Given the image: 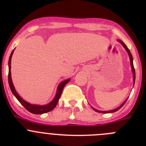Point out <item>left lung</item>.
<instances>
[{
    "label": "left lung",
    "mask_w": 146,
    "mask_h": 146,
    "mask_svg": "<svg viewBox=\"0 0 146 146\" xmlns=\"http://www.w3.org/2000/svg\"><path fill=\"white\" fill-rule=\"evenodd\" d=\"M118 41L121 43V44L123 46L124 48L125 49V50H126V51L128 52V56H129V57H130V61H131V68H132L133 74V83H135V68H134V66H133V56H132V55H131V52H130L129 49L128 48V47H127V46H126V45H125V43H123V42L121 41V40H118ZM127 100H128V98H127L126 100H125V101H124L123 103L122 104H121V106H119V107L117 108H115V109H113V110H111V111H98V110H96V109L93 108V110H94L95 111H96V112L101 113H113V112H115V111H118V110H119V109L121 108H122L123 106V105L125 103V102L127 101Z\"/></svg>",
    "instance_id": "left-lung-1"
}]
</instances>
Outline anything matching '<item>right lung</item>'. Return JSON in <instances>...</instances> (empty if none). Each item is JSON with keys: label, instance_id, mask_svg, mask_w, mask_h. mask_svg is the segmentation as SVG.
Listing matches in <instances>:
<instances>
[{"label": "right lung", "instance_id": "right-lung-1", "mask_svg": "<svg viewBox=\"0 0 146 146\" xmlns=\"http://www.w3.org/2000/svg\"><path fill=\"white\" fill-rule=\"evenodd\" d=\"M14 50H13L12 53H11V56H10L9 58V60H8V83H9V86L10 88H11V91H12L13 94L15 96L17 99H18V101L21 103L23 107H25V108L26 110H28L29 112L32 113L33 114H43V113H46L49 112V111H51L53 109H54V108L56 107V105H57L58 102L59 98H60V96H61L62 91L63 90V88L65 87L66 84L70 81V79L68 78L67 80H64V81L61 82V83L59 84L58 87L57 89V93H56V96L53 98V100H52L50 103H48L47 105H44V106H40V105H33V104H31V103H28L25 100H24L18 94V93L15 90V88H14L13 84L12 82V79H11V58H12L13 53Z\"/></svg>", "mask_w": 146, "mask_h": 146}]
</instances>
